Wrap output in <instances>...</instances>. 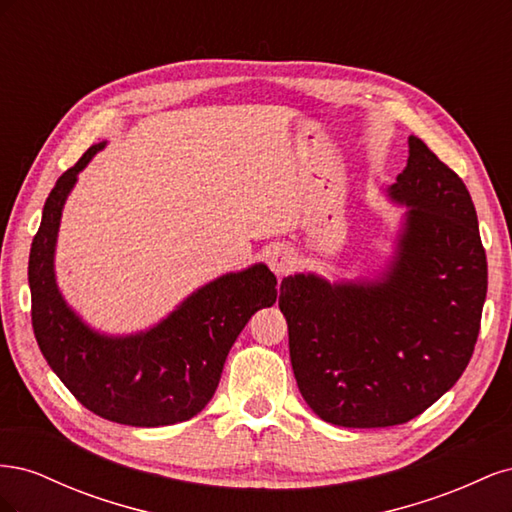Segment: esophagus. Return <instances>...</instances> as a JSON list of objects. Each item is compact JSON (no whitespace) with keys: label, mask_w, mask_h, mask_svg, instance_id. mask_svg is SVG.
Here are the masks:
<instances>
[{"label":"esophagus","mask_w":512,"mask_h":512,"mask_svg":"<svg viewBox=\"0 0 512 512\" xmlns=\"http://www.w3.org/2000/svg\"><path fill=\"white\" fill-rule=\"evenodd\" d=\"M269 267H271V271H273L277 277L292 273V269H294V258H292L288 247H284V245H282V247H275V250L269 254Z\"/></svg>","instance_id":"34e87169"}]
</instances>
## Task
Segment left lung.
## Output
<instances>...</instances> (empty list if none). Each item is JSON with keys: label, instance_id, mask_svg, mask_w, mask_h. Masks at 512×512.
I'll list each match as a JSON object with an SVG mask.
<instances>
[{"label": "left lung", "instance_id": "8db88e82", "mask_svg": "<svg viewBox=\"0 0 512 512\" xmlns=\"http://www.w3.org/2000/svg\"><path fill=\"white\" fill-rule=\"evenodd\" d=\"M389 198L408 207L378 280L288 275L280 309L307 406L339 427L408 423L468 367L487 297V256L472 196L455 170L410 136Z\"/></svg>", "mask_w": 512, "mask_h": 512}]
</instances>
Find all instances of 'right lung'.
<instances>
[{
	"label": "right lung",
	"instance_id": "right-lung-1",
	"mask_svg": "<svg viewBox=\"0 0 512 512\" xmlns=\"http://www.w3.org/2000/svg\"><path fill=\"white\" fill-rule=\"evenodd\" d=\"M104 145L89 147L44 203L27 269L34 335L46 363L87 410L132 427L175 425L209 404L247 320L275 303L277 280L258 262L198 288L147 331L115 337L91 329L57 288L55 243L76 177Z\"/></svg>",
	"mask_w": 512,
	"mask_h": 512
}]
</instances>
